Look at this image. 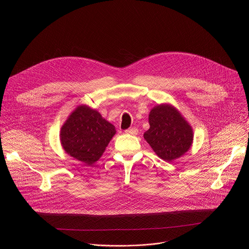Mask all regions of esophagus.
I'll return each mask as SVG.
<instances>
[{
    "mask_svg": "<svg viewBox=\"0 0 249 249\" xmlns=\"http://www.w3.org/2000/svg\"><path fill=\"white\" fill-rule=\"evenodd\" d=\"M125 132L130 135H137L138 130H137V128H130V129H127Z\"/></svg>",
    "mask_w": 249,
    "mask_h": 249,
    "instance_id": "obj_1",
    "label": "esophagus"
}]
</instances>
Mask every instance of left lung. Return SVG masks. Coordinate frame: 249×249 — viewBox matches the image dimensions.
I'll use <instances>...</instances> for the list:
<instances>
[{"mask_svg": "<svg viewBox=\"0 0 249 249\" xmlns=\"http://www.w3.org/2000/svg\"><path fill=\"white\" fill-rule=\"evenodd\" d=\"M148 122L150 127L143 136L161 160L171 162L191 148L193 128L173 105L160 104L153 107Z\"/></svg>", "mask_w": 249, "mask_h": 249, "instance_id": "1", "label": "left lung"}]
</instances>
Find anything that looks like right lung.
I'll return each instance as SVG.
<instances>
[{
    "mask_svg": "<svg viewBox=\"0 0 249 249\" xmlns=\"http://www.w3.org/2000/svg\"><path fill=\"white\" fill-rule=\"evenodd\" d=\"M115 134V126L97 110L80 105L61 126L59 136L65 152L91 165L100 160Z\"/></svg>",
    "mask_w": 249,
    "mask_h": 249,
    "instance_id": "add662e5",
    "label": "right lung"
}]
</instances>
